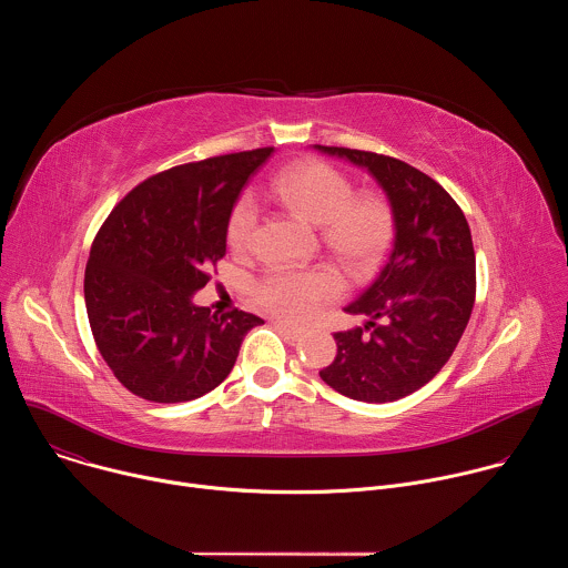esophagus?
Segmentation results:
<instances>
[{
    "label": "esophagus",
    "instance_id": "34e87169",
    "mask_svg": "<svg viewBox=\"0 0 568 568\" xmlns=\"http://www.w3.org/2000/svg\"><path fill=\"white\" fill-rule=\"evenodd\" d=\"M274 326H276L283 335H287L290 339H301V337H303V331L290 326V323H285V321H274Z\"/></svg>",
    "mask_w": 568,
    "mask_h": 568
}]
</instances>
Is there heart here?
<instances>
[{"mask_svg":"<svg viewBox=\"0 0 568 568\" xmlns=\"http://www.w3.org/2000/svg\"><path fill=\"white\" fill-rule=\"evenodd\" d=\"M270 193L285 209L321 226V242L348 270H368L384 256L393 235L390 204L377 193L355 195L353 182L337 169L312 159L296 161L274 175ZM256 229L254 200L240 197L226 226L231 252L247 256L254 250ZM339 292L342 283L328 267L270 270L252 287L258 307L290 323L314 318Z\"/></svg>","mask_w":568,"mask_h":568,"instance_id":"b5f03b06","label":"heart"}]
</instances>
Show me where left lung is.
Returning <instances> with one entry per match:
<instances>
[{
	"label": "left lung",
	"mask_w": 568,
	"mask_h": 568,
	"mask_svg": "<svg viewBox=\"0 0 568 568\" xmlns=\"http://www.w3.org/2000/svg\"><path fill=\"white\" fill-rule=\"evenodd\" d=\"M314 148L366 169L386 193L395 226L382 272L346 305L368 321L335 333L337 357L318 375L351 399L393 402L425 386L463 337L476 296L469 224L436 180L395 156Z\"/></svg>",
	"instance_id": "8db88e82"
}]
</instances>
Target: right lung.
<instances>
[{"mask_svg": "<svg viewBox=\"0 0 568 568\" xmlns=\"http://www.w3.org/2000/svg\"><path fill=\"white\" fill-rule=\"evenodd\" d=\"M274 148L209 156L148 178L99 229L85 267L94 342L114 377L150 402H189L231 373L245 335L265 323L193 303L226 254V226Z\"/></svg>", "mask_w": 568, "mask_h": 568, "instance_id": "add662e5", "label": "right lung"}]
</instances>
